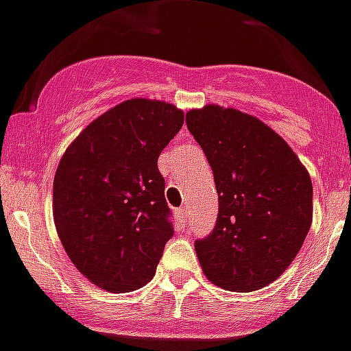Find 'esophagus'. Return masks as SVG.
<instances>
[{
  "label": "esophagus",
  "instance_id": "1",
  "mask_svg": "<svg viewBox=\"0 0 351 351\" xmlns=\"http://www.w3.org/2000/svg\"><path fill=\"white\" fill-rule=\"evenodd\" d=\"M178 218H179V221H181L182 226H184V223H186V220H188V213H186V209H184V208L178 209Z\"/></svg>",
  "mask_w": 351,
  "mask_h": 351
}]
</instances>
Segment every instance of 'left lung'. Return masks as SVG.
I'll return each mask as SVG.
<instances>
[{"mask_svg": "<svg viewBox=\"0 0 351 351\" xmlns=\"http://www.w3.org/2000/svg\"><path fill=\"white\" fill-rule=\"evenodd\" d=\"M186 125L218 191L217 226L195 241L202 271L227 291H257L286 271L309 232V172L280 134L236 108L190 110Z\"/></svg>", "mask_w": 351, "mask_h": 351, "instance_id": "8db88e82", "label": "left lung"}]
</instances>
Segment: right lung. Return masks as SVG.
<instances>
[{
	"instance_id": "add662e5",
	"label": "right lung",
	"mask_w": 351,
	"mask_h": 351,
	"mask_svg": "<svg viewBox=\"0 0 351 351\" xmlns=\"http://www.w3.org/2000/svg\"><path fill=\"white\" fill-rule=\"evenodd\" d=\"M182 110L130 99L90 122L67 147L53 181V217L69 259L110 293L145 286L173 234L158 158Z\"/></svg>"
}]
</instances>
